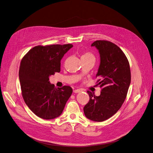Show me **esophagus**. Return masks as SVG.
I'll list each match as a JSON object with an SVG mask.
<instances>
[{
  "instance_id": "obj_1",
  "label": "esophagus",
  "mask_w": 153,
  "mask_h": 153,
  "mask_svg": "<svg viewBox=\"0 0 153 153\" xmlns=\"http://www.w3.org/2000/svg\"><path fill=\"white\" fill-rule=\"evenodd\" d=\"M82 91V90H81V89H76V90H74V92L76 93V94H77V93L81 92V91Z\"/></svg>"
}]
</instances>
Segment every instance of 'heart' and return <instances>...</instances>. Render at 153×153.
<instances>
[{
  "label": "heart",
  "instance_id": "b5f03b06",
  "mask_svg": "<svg viewBox=\"0 0 153 153\" xmlns=\"http://www.w3.org/2000/svg\"><path fill=\"white\" fill-rule=\"evenodd\" d=\"M86 57H94V56L92 54H91L90 53H86L82 56V58H86Z\"/></svg>",
  "mask_w": 153,
  "mask_h": 153
}]
</instances>
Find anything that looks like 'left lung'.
I'll return each instance as SVG.
<instances>
[{
    "label": "left lung",
    "mask_w": 153,
    "mask_h": 153,
    "mask_svg": "<svg viewBox=\"0 0 153 153\" xmlns=\"http://www.w3.org/2000/svg\"><path fill=\"white\" fill-rule=\"evenodd\" d=\"M95 47L100 56V64L97 77L101 88L97 97L87 91L88 103L84 106L87 118L95 122L106 120L115 114L124 102L131 82L128 61L122 50L107 40H96Z\"/></svg>",
    "instance_id": "obj_1"
}]
</instances>
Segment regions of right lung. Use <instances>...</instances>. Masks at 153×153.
Returning a JSON list of instances; mask_svg holds the SVG:
<instances>
[{"instance_id": "right-lung-1", "label": "right lung", "mask_w": 153, "mask_h": 153, "mask_svg": "<svg viewBox=\"0 0 153 153\" xmlns=\"http://www.w3.org/2000/svg\"><path fill=\"white\" fill-rule=\"evenodd\" d=\"M72 44L38 45L22 59L19 79L26 105L38 117L53 119L62 114L73 93L69 86L56 88L49 77L60 72L61 60Z\"/></svg>"}]
</instances>
